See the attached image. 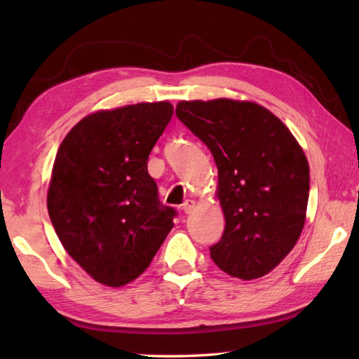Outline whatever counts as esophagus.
Listing matches in <instances>:
<instances>
[{
	"instance_id": "esophagus-1",
	"label": "esophagus",
	"mask_w": 359,
	"mask_h": 359,
	"mask_svg": "<svg viewBox=\"0 0 359 359\" xmlns=\"http://www.w3.org/2000/svg\"><path fill=\"white\" fill-rule=\"evenodd\" d=\"M194 207H196V202L191 201V199H188V201L184 202V205H182V210H184V212H187V215H189V212L194 210Z\"/></svg>"
}]
</instances>
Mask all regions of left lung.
Segmentation results:
<instances>
[{
    "instance_id": "8db88e82",
    "label": "left lung",
    "mask_w": 359,
    "mask_h": 359,
    "mask_svg": "<svg viewBox=\"0 0 359 359\" xmlns=\"http://www.w3.org/2000/svg\"><path fill=\"white\" fill-rule=\"evenodd\" d=\"M175 116L207 144L219 171L225 230L211 259L233 278L265 276L296 245L306 224L307 157L264 106L230 98L180 102Z\"/></svg>"
}]
</instances>
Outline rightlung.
Here are the masks:
<instances>
[{"label":"right lung","instance_id":"1","mask_svg":"<svg viewBox=\"0 0 359 359\" xmlns=\"http://www.w3.org/2000/svg\"><path fill=\"white\" fill-rule=\"evenodd\" d=\"M168 102L89 114L57 152L48 211L60 242L90 278L121 287L139 278L174 226L148 157L172 117Z\"/></svg>","mask_w":359,"mask_h":359}]
</instances>
